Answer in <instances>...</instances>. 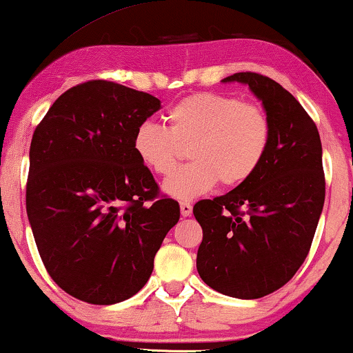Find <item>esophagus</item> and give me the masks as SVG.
<instances>
[{"instance_id": "34e87169", "label": "esophagus", "mask_w": 353, "mask_h": 353, "mask_svg": "<svg viewBox=\"0 0 353 353\" xmlns=\"http://www.w3.org/2000/svg\"><path fill=\"white\" fill-rule=\"evenodd\" d=\"M180 212H181L183 216H190L191 212H192V205L190 204V202L181 201L180 202Z\"/></svg>"}]
</instances>
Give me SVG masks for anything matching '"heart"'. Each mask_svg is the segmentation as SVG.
I'll return each mask as SVG.
<instances>
[{
  "label": "heart",
  "instance_id": "obj_1",
  "mask_svg": "<svg viewBox=\"0 0 353 353\" xmlns=\"http://www.w3.org/2000/svg\"><path fill=\"white\" fill-rule=\"evenodd\" d=\"M167 128L152 122L139 125L133 149L141 163L159 176H168L179 161L181 147L190 146L193 162L163 183L167 194L178 199L226 188L252 178L272 144V120L257 104L238 96L194 93L167 110Z\"/></svg>",
  "mask_w": 353,
  "mask_h": 353
}]
</instances>
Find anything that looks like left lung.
Returning a JSON list of instances; mask_svg holds the SVG:
<instances>
[{
	"mask_svg": "<svg viewBox=\"0 0 353 353\" xmlns=\"http://www.w3.org/2000/svg\"><path fill=\"white\" fill-rule=\"evenodd\" d=\"M272 120V144L257 173L192 209L202 228L197 272L225 296L260 299L283 288L310 250L325 204L321 139L301 103L270 77L238 72Z\"/></svg>",
	"mask_w": 353,
	"mask_h": 353,
	"instance_id": "left-lung-1",
	"label": "left lung"
}]
</instances>
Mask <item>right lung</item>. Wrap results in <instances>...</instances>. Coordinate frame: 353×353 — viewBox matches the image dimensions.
I'll return each mask as SVG.
<instances>
[{
  "label": "right lung",
  "mask_w": 353,
  "mask_h": 353,
  "mask_svg": "<svg viewBox=\"0 0 353 353\" xmlns=\"http://www.w3.org/2000/svg\"><path fill=\"white\" fill-rule=\"evenodd\" d=\"M159 109L156 96L90 80L62 93L33 132L28 221L46 272L79 301L134 296L180 220L133 149L137 128Z\"/></svg>",
  "instance_id": "add662e5"
}]
</instances>
